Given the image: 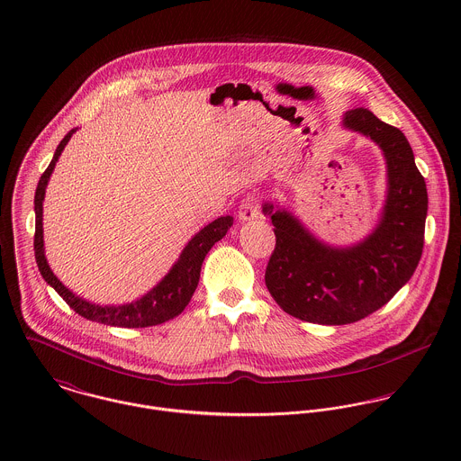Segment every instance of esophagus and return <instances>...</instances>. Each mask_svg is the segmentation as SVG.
<instances>
[{
	"label": "esophagus",
	"mask_w": 461,
	"mask_h": 461,
	"mask_svg": "<svg viewBox=\"0 0 461 461\" xmlns=\"http://www.w3.org/2000/svg\"><path fill=\"white\" fill-rule=\"evenodd\" d=\"M261 216V198L259 195H249L243 198L241 205H240V220L247 221V220H254Z\"/></svg>",
	"instance_id": "esophagus-1"
}]
</instances>
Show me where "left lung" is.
<instances>
[{"label":"left lung","mask_w":461,"mask_h":461,"mask_svg":"<svg viewBox=\"0 0 461 461\" xmlns=\"http://www.w3.org/2000/svg\"><path fill=\"white\" fill-rule=\"evenodd\" d=\"M342 128L371 138L387 163V197L371 234L333 247L291 211L263 205L276 238L266 287L289 316L318 325L355 323L384 307L411 278L424 247L428 192L406 136L366 108L346 112Z\"/></svg>","instance_id":"left-lung-1"}]
</instances>
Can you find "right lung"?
<instances>
[{
    "label": "right lung",
    "instance_id": "right-lung-1",
    "mask_svg": "<svg viewBox=\"0 0 461 461\" xmlns=\"http://www.w3.org/2000/svg\"><path fill=\"white\" fill-rule=\"evenodd\" d=\"M77 131V128L70 130L64 136V140L59 143L55 156L46 168V172L41 176V181L37 185L35 192V240H33V249H35V259L39 271L42 278L64 298L67 305L77 312L79 316L110 325V327H122V329H145V327H154L161 325L168 320H174L179 316L186 305L190 303L200 278V267L207 256V252L212 249L216 241H220L230 225L234 223L232 216H220L209 225H205L202 230L188 241L185 250L181 252L179 259L170 267V271L141 298L134 300L131 303H122V305H99L86 302L85 298L77 296L72 293L68 287H66L59 276L51 271L46 252H44V229H42V202L46 197V188L50 183V177L55 170V165L66 149L70 136Z\"/></svg>",
    "mask_w": 461,
    "mask_h": 461
}]
</instances>
